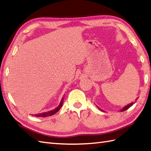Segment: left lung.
Instances as JSON below:
<instances>
[{
    "label": "left lung",
    "instance_id": "8db88e82",
    "mask_svg": "<svg viewBox=\"0 0 151 151\" xmlns=\"http://www.w3.org/2000/svg\"><path fill=\"white\" fill-rule=\"evenodd\" d=\"M137 99H136V100H137ZM136 100H135V101H136ZM134 103H135V101H134V102H131V104H129L127 105V106H125V107H124L123 108H122V109H121V110H120V112H121V111H125V110H127V109H129V107H131V106H132V105H133V104H134ZM97 107H98V108H99V109H100V110H101V111H104V112H105L104 111H103V110H101V109H100V108H99V107H98V106H97Z\"/></svg>",
    "mask_w": 151,
    "mask_h": 151
}]
</instances>
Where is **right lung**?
Wrapping results in <instances>:
<instances>
[{
	"mask_svg": "<svg viewBox=\"0 0 151 151\" xmlns=\"http://www.w3.org/2000/svg\"><path fill=\"white\" fill-rule=\"evenodd\" d=\"M63 102H64V97L62 98L60 103L59 106L56 107L54 109H52L51 111H50L48 112H44V113H39V114H33L32 116H37V117H47V116H52L55 114V113H57V112L60 109V108L62 106V104Z\"/></svg>",
	"mask_w": 151,
	"mask_h": 151,
	"instance_id": "obj_1",
	"label": "right lung"
}]
</instances>
